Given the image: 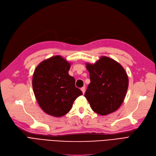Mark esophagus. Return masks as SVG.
Segmentation results:
<instances>
[{
	"instance_id": "obj_1",
	"label": "esophagus",
	"mask_w": 156,
	"mask_h": 156,
	"mask_svg": "<svg viewBox=\"0 0 156 156\" xmlns=\"http://www.w3.org/2000/svg\"><path fill=\"white\" fill-rule=\"evenodd\" d=\"M81 90L82 91L83 94H84V93H85V87H82V88H81Z\"/></svg>"
}]
</instances>
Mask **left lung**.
<instances>
[{
	"label": "left lung",
	"mask_w": 156,
	"mask_h": 156,
	"mask_svg": "<svg viewBox=\"0 0 156 156\" xmlns=\"http://www.w3.org/2000/svg\"><path fill=\"white\" fill-rule=\"evenodd\" d=\"M90 83L85 97L97 114H111L122 104L128 89L129 79L119 63L107 56H101L94 64L87 63Z\"/></svg>",
	"instance_id": "1"
}]
</instances>
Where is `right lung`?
<instances>
[{"instance_id": "right-lung-1", "label": "right lung", "mask_w": 156, "mask_h": 156, "mask_svg": "<svg viewBox=\"0 0 156 156\" xmlns=\"http://www.w3.org/2000/svg\"><path fill=\"white\" fill-rule=\"evenodd\" d=\"M70 67V63L57 55L44 60L34 70L32 81L34 96L40 107L51 116H64L74 100L83 94L75 86L74 78L69 74Z\"/></svg>"}]
</instances>
